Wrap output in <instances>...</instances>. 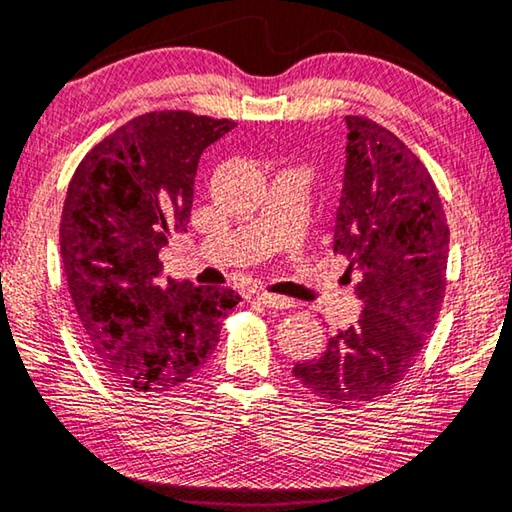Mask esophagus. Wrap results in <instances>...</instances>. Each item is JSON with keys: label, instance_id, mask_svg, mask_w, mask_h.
<instances>
[{"label": "esophagus", "instance_id": "34e87169", "mask_svg": "<svg viewBox=\"0 0 512 512\" xmlns=\"http://www.w3.org/2000/svg\"><path fill=\"white\" fill-rule=\"evenodd\" d=\"M256 299L261 301V304H265L267 308H276V311L292 306V299L281 297V295H274V292H258Z\"/></svg>", "mask_w": 512, "mask_h": 512}]
</instances>
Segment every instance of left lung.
Segmentation results:
<instances>
[{
	"mask_svg": "<svg viewBox=\"0 0 512 512\" xmlns=\"http://www.w3.org/2000/svg\"><path fill=\"white\" fill-rule=\"evenodd\" d=\"M347 165L333 249L358 272L360 320L292 374L335 406L390 395L438 320L447 288L449 226L429 170L395 133L347 115Z\"/></svg>",
	"mask_w": 512,
	"mask_h": 512,
	"instance_id": "8db88e82",
	"label": "left lung"
}]
</instances>
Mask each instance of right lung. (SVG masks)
I'll return each instance as SVG.
<instances>
[{
	"mask_svg": "<svg viewBox=\"0 0 512 512\" xmlns=\"http://www.w3.org/2000/svg\"><path fill=\"white\" fill-rule=\"evenodd\" d=\"M236 122L190 111L138 115L83 156L67 186L61 258L92 360L117 388L186 383L220 340L238 292L161 276L186 231L199 156Z\"/></svg>",
	"mask_w": 512,
	"mask_h": 512,
	"instance_id": "add662e5",
	"label": "right lung"
}]
</instances>
